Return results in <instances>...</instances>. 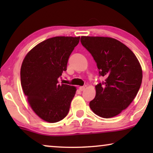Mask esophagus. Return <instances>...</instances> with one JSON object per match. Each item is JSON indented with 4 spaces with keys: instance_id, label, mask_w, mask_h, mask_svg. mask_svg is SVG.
I'll list each match as a JSON object with an SVG mask.
<instances>
[{
    "instance_id": "1",
    "label": "esophagus",
    "mask_w": 153,
    "mask_h": 153,
    "mask_svg": "<svg viewBox=\"0 0 153 153\" xmlns=\"http://www.w3.org/2000/svg\"><path fill=\"white\" fill-rule=\"evenodd\" d=\"M79 90H80L81 91H84V90H85V86H80V87H79Z\"/></svg>"
}]
</instances>
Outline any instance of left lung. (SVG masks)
I'll return each instance as SVG.
<instances>
[{
    "label": "left lung",
    "mask_w": 153,
    "mask_h": 153,
    "mask_svg": "<svg viewBox=\"0 0 153 153\" xmlns=\"http://www.w3.org/2000/svg\"><path fill=\"white\" fill-rule=\"evenodd\" d=\"M81 42L97 64L105 80L95 86L96 95L90 107L97 116L112 118L133 101L142 82V69L134 53L111 37L82 36Z\"/></svg>",
    "instance_id": "left-lung-1"
}]
</instances>
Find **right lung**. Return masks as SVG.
I'll return each mask as SVG.
<instances>
[{
  "label": "right lung",
  "mask_w": 153,
  "mask_h": 153,
  "mask_svg": "<svg viewBox=\"0 0 153 153\" xmlns=\"http://www.w3.org/2000/svg\"><path fill=\"white\" fill-rule=\"evenodd\" d=\"M80 37H54L30 50L22 62L21 83L34 112L49 123L61 120L68 115L76 87L58 84V79L67 65Z\"/></svg>",
  "instance_id": "1"
}]
</instances>
